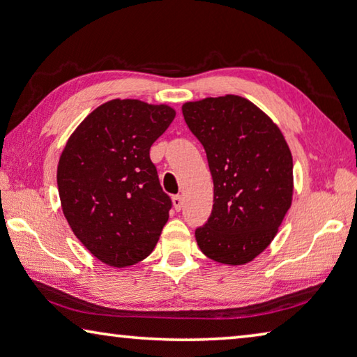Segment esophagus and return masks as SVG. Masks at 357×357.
I'll list each match as a JSON object with an SVG mask.
<instances>
[{"label":"esophagus","instance_id":"1","mask_svg":"<svg viewBox=\"0 0 357 357\" xmlns=\"http://www.w3.org/2000/svg\"><path fill=\"white\" fill-rule=\"evenodd\" d=\"M172 202H173V208L176 209V211H181L183 209V197L181 195H174L173 198H172Z\"/></svg>","mask_w":357,"mask_h":357}]
</instances>
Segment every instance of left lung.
Returning a JSON list of instances; mask_svg holds the SVG:
<instances>
[{
	"label": "left lung",
	"instance_id": "1",
	"mask_svg": "<svg viewBox=\"0 0 357 357\" xmlns=\"http://www.w3.org/2000/svg\"><path fill=\"white\" fill-rule=\"evenodd\" d=\"M185 124L206 151L214 181L208 222L195 229L208 258L244 264L259 255L291 206L293 157L280 129L239 96L183 105Z\"/></svg>",
	"mask_w": 357,
	"mask_h": 357
}]
</instances>
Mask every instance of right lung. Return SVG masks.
I'll list each match as a JSON object with an SVG mask.
<instances>
[{"label": "right lung", "mask_w": 357, "mask_h": 357, "mask_svg": "<svg viewBox=\"0 0 357 357\" xmlns=\"http://www.w3.org/2000/svg\"><path fill=\"white\" fill-rule=\"evenodd\" d=\"M168 105L105 102L84 118L58 164L63 213L80 243L114 268L146 258L168 220L149 149L174 119Z\"/></svg>", "instance_id": "add662e5"}]
</instances>
